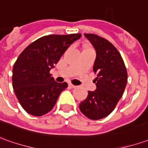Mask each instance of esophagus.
Returning a JSON list of instances; mask_svg holds the SVG:
<instances>
[{
	"mask_svg": "<svg viewBox=\"0 0 148 148\" xmlns=\"http://www.w3.org/2000/svg\"><path fill=\"white\" fill-rule=\"evenodd\" d=\"M69 87L70 88H76V86H75V85H74V84H69Z\"/></svg>",
	"mask_w": 148,
	"mask_h": 148,
	"instance_id": "34e87169",
	"label": "esophagus"
}]
</instances>
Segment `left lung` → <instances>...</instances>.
<instances>
[{"instance_id": "obj_1", "label": "left lung", "mask_w": 148, "mask_h": 148, "mask_svg": "<svg viewBox=\"0 0 148 148\" xmlns=\"http://www.w3.org/2000/svg\"><path fill=\"white\" fill-rule=\"evenodd\" d=\"M85 37L94 47L97 57L93 71L97 74L94 82L97 89L88 91L79 109L91 120H101L110 115L123 96L128 74L121 55L108 40L92 33Z\"/></svg>"}]
</instances>
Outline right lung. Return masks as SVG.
I'll return each instance as SVG.
<instances>
[{
  "label": "right lung",
  "instance_id": "add662e5",
  "mask_svg": "<svg viewBox=\"0 0 148 148\" xmlns=\"http://www.w3.org/2000/svg\"><path fill=\"white\" fill-rule=\"evenodd\" d=\"M80 33L47 35L28 45L14 64L12 84L25 111L42 116L53 109L59 96L68 84L54 80L50 70Z\"/></svg>",
  "mask_w": 148,
  "mask_h": 148
}]
</instances>
